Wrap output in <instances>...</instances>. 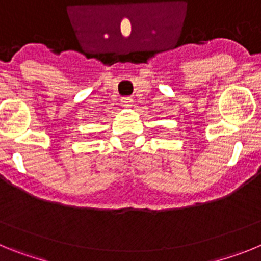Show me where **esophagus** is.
Segmentation results:
<instances>
[{
	"instance_id": "1",
	"label": "esophagus",
	"mask_w": 261,
	"mask_h": 261,
	"mask_svg": "<svg viewBox=\"0 0 261 261\" xmlns=\"http://www.w3.org/2000/svg\"><path fill=\"white\" fill-rule=\"evenodd\" d=\"M121 103H123L124 106H129L132 103V98H130V96H123V98H121Z\"/></svg>"
}]
</instances>
